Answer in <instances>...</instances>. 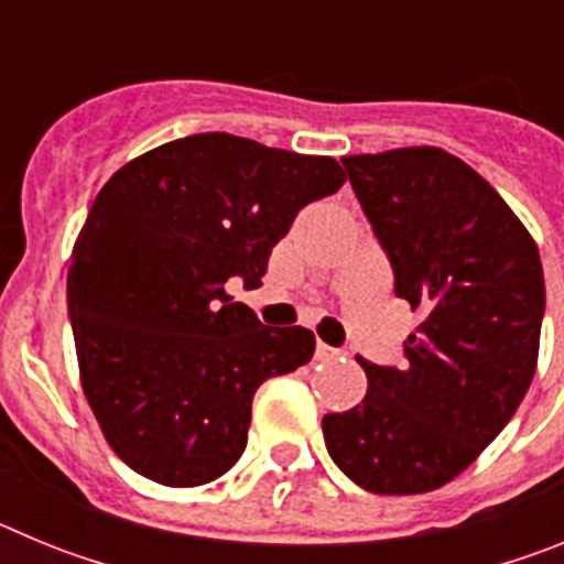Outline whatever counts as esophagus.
<instances>
[{
  "instance_id": "obj_1",
  "label": "esophagus",
  "mask_w": 564,
  "mask_h": 564,
  "mask_svg": "<svg viewBox=\"0 0 564 564\" xmlns=\"http://www.w3.org/2000/svg\"><path fill=\"white\" fill-rule=\"evenodd\" d=\"M344 350H338V347H330V344H325V341H318L316 344V358L318 361H327V358H338L341 356Z\"/></svg>"
}]
</instances>
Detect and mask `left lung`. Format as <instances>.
Listing matches in <instances>:
<instances>
[{"mask_svg": "<svg viewBox=\"0 0 564 564\" xmlns=\"http://www.w3.org/2000/svg\"><path fill=\"white\" fill-rule=\"evenodd\" d=\"M395 271L423 313L406 367L358 364L367 395L322 421L327 452L372 495H423L455 480L502 432L540 356V248L460 158L406 147L341 158Z\"/></svg>", "mask_w": 564, "mask_h": 564, "instance_id": "obj_1", "label": "left lung"}]
</instances>
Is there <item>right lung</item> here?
I'll return each instance as SVG.
<instances>
[{"label":"right lung","instance_id":"add662e5","mask_svg":"<svg viewBox=\"0 0 564 564\" xmlns=\"http://www.w3.org/2000/svg\"><path fill=\"white\" fill-rule=\"evenodd\" d=\"M344 181L325 154L206 132L149 149L98 192L67 311L89 410L138 475L223 477L246 452L259 383L311 361V330L265 327L226 282L259 285L299 208Z\"/></svg>","mask_w":564,"mask_h":564}]
</instances>
